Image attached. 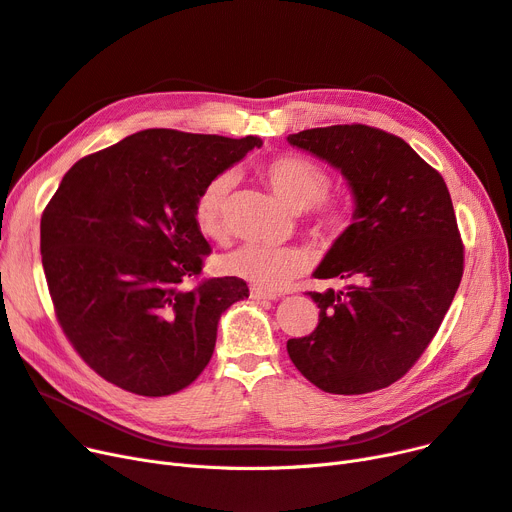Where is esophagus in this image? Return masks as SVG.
I'll use <instances>...</instances> for the list:
<instances>
[{
	"label": "esophagus",
	"mask_w": 512,
	"mask_h": 512,
	"mask_svg": "<svg viewBox=\"0 0 512 512\" xmlns=\"http://www.w3.org/2000/svg\"><path fill=\"white\" fill-rule=\"evenodd\" d=\"M250 296H252L254 300H277V298H281V294H275V292H264V290H260V288H252Z\"/></svg>",
	"instance_id": "obj_1"
}]
</instances>
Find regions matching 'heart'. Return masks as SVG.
I'll return each mask as SVG.
<instances>
[{
    "label": "heart",
    "instance_id": "b5f03b06",
    "mask_svg": "<svg viewBox=\"0 0 512 512\" xmlns=\"http://www.w3.org/2000/svg\"><path fill=\"white\" fill-rule=\"evenodd\" d=\"M258 176L285 206L306 210L315 229L327 235H342L353 222V210L346 203L327 197L332 178L309 157L281 153L260 161ZM231 178L227 174L208 180L193 201V222L197 231L212 241L227 237V203ZM309 258L298 248H273V245L245 243L222 258V269L233 277L250 281L267 292H279L300 277Z\"/></svg>",
    "mask_w": 512,
    "mask_h": 512
}]
</instances>
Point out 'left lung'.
Listing matches in <instances>:
<instances>
[{"mask_svg":"<svg viewBox=\"0 0 512 512\" xmlns=\"http://www.w3.org/2000/svg\"><path fill=\"white\" fill-rule=\"evenodd\" d=\"M288 140L338 168L357 201L315 271L346 285L309 292L319 325L288 340V355L325 393L380 391L412 370L458 292L464 243L452 197L435 168L380 128L327 126Z\"/></svg>","mask_w":512,"mask_h":512,"instance_id":"left-lung-1","label":"left lung"}]
</instances>
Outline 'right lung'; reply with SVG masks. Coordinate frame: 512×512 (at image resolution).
<instances>
[{
  "label": "right lung",
  "mask_w": 512,
  "mask_h": 512,
  "mask_svg": "<svg viewBox=\"0 0 512 512\" xmlns=\"http://www.w3.org/2000/svg\"><path fill=\"white\" fill-rule=\"evenodd\" d=\"M260 145L155 128L65 174L42 214L39 248L56 319L98 376L166 397L206 370L220 315L250 290L239 277L201 275L212 250L193 201Z\"/></svg>",
  "instance_id": "right-lung-1"
}]
</instances>
